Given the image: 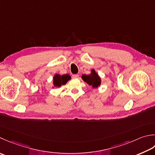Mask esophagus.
Listing matches in <instances>:
<instances>
[{
  "mask_svg": "<svg viewBox=\"0 0 155 155\" xmlns=\"http://www.w3.org/2000/svg\"><path fill=\"white\" fill-rule=\"evenodd\" d=\"M72 77L73 78H78V77H79V75H78V74H73L72 76Z\"/></svg>",
  "mask_w": 155,
  "mask_h": 155,
  "instance_id": "34e87169",
  "label": "esophagus"
}]
</instances>
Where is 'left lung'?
<instances>
[{"mask_svg": "<svg viewBox=\"0 0 155 155\" xmlns=\"http://www.w3.org/2000/svg\"><path fill=\"white\" fill-rule=\"evenodd\" d=\"M81 78L85 83L91 87L93 89L97 88L101 84V78L97 73L95 69H92L89 74H83L81 76Z\"/></svg>", "mask_w": 155, "mask_h": 155, "instance_id": "8db88e82", "label": "left lung"}]
</instances>
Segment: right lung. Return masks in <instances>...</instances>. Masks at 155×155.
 Instances as JSON below:
<instances>
[{"label": "right lung", "mask_w": 155, "mask_h": 155, "mask_svg": "<svg viewBox=\"0 0 155 155\" xmlns=\"http://www.w3.org/2000/svg\"><path fill=\"white\" fill-rule=\"evenodd\" d=\"M71 78V77L68 74L64 75H61L60 74H55L53 77L52 88L60 87L62 85H64Z\"/></svg>", "instance_id": "1"}]
</instances>
